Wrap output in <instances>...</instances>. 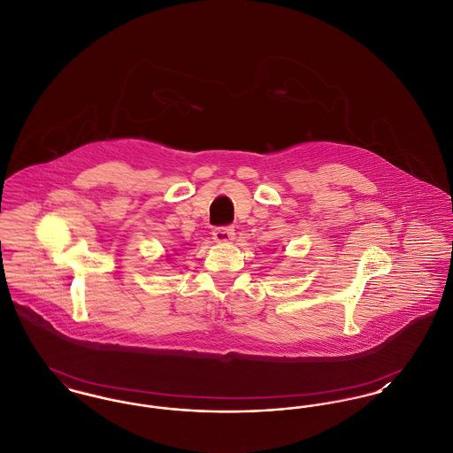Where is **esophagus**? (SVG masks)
Returning a JSON list of instances; mask_svg holds the SVG:
<instances>
[{"label":"esophagus","instance_id":"1","mask_svg":"<svg viewBox=\"0 0 453 453\" xmlns=\"http://www.w3.org/2000/svg\"><path fill=\"white\" fill-rule=\"evenodd\" d=\"M212 236L215 242H229V241L234 240V229L229 227V226L215 227Z\"/></svg>","mask_w":453,"mask_h":453}]
</instances>
